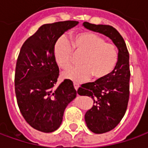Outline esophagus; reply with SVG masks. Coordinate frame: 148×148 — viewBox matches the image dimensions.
Listing matches in <instances>:
<instances>
[{"label": "esophagus", "mask_w": 148, "mask_h": 148, "mask_svg": "<svg viewBox=\"0 0 148 148\" xmlns=\"http://www.w3.org/2000/svg\"><path fill=\"white\" fill-rule=\"evenodd\" d=\"M73 85H74V88H75L76 90H77L79 88V87H80V84H78L77 82H73Z\"/></svg>", "instance_id": "obj_1"}]
</instances>
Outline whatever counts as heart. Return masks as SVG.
<instances>
[{"label": "heart", "instance_id": "1", "mask_svg": "<svg viewBox=\"0 0 148 148\" xmlns=\"http://www.w3.org/2000/svg\"><path fill=\"white\" fill-rule=\"evenodd\" d=\"M70 42L60 38L54 46V57L63 70L72 66L74 53L83 56L81 66L73 68L63 74V77L75 81H85L93 76L94 80H102L110 75L119 60V50L115 45L106 42L103 38L92 32H80L71 38Z\"/></svg>", "mask_w": 148, "mask_h": 148}]
</instances>
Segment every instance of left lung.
Segmentation results:
<instances>
[{
  "mask_svg": "<svg viewBox=\"0 0 148 148\" xmlns=\"http://www.w3.org/2000/svg\"><path fill=\"white\" fill-rule=\"evenodd\" d=\"M85 28L109 37L119 49V60L114 72L102 80L81 84L77 93L91 97L93 106L84 115L88 128L103 134L118 126L127 111L130 97L129 52L122 35L109 25H95L84 21Z\"/></svg>",
  "mask_w": 148,
  "mask_h": 148,
  "instance_id": "obj_1",
  "label": "left lung"
}]
</instances>
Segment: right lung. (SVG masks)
<instances>
[{
  "instance_id": "obj_1",
  "label": "right lung",
  "mask_w": 148,
  "mask_h": 148,
  "mask_svg": "<svg viewBox=\"0 0 148 148\" xmlns=\"http://www.w3.org/2000/svg\"><path fill=\"white\" fill-rule=\"evenodd\" d=\"M78 23L64 21L42 25L21 46L15 68V93L21 115L35 130H56L66 107L76 97L72 80L66 79L56 87L60 70L54 46Z\"/></svg>"
}]
</instances>
